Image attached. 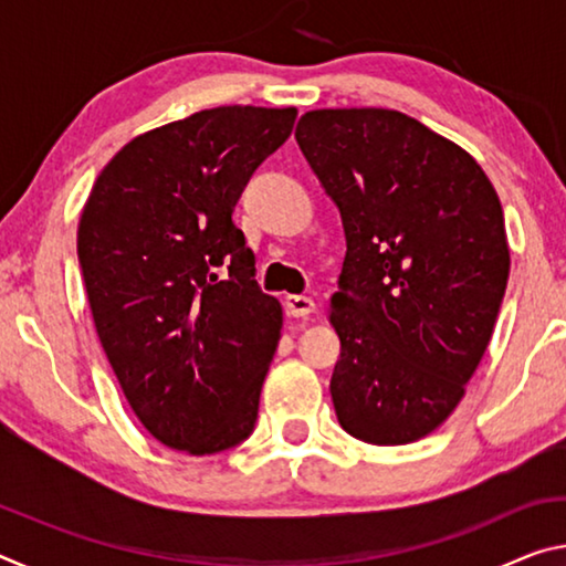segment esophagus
Masks as SVG:
<instances>
[{
  "mask_svg": "<svg viewBox=\"0 0 566 566\" xmlns=\"http://www.w3.org/2000/svg\"><path fill=\"white\" fill-rule=\"evenodd\" d=\"M284 310L286 314H292V317H310L314 312V300L302 294H290L284 296Z\"/></svg>",
  "mask_w": 566,
  "mask_h": 566,
  "instance_id": "obj_1",
  "label": "esophagus"
}]
</instances>
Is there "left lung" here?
I'll list each match as a JSON object with an SVG mask.
<instances>
[{
  "mask_svg": "<svg viewBox=\"0 0 566 566\" xmlns=\"http://www.w3.org/2000/svg\"><path fill=\"white\" fill-rule=\"evenodd\" d=\"M294 137L347 237L334 411L361 442H417L492 339L510 280L500 197L469 151L397 109H314Z\"/></svg>",
  "mask_w": 566,
  "mask_h": 566,
  "instance_id": "8db88e82",
  "label": "left lung"
}]
</instances>
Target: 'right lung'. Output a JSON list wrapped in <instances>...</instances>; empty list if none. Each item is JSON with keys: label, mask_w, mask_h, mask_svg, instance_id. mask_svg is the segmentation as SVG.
<instances>
[{"label": "right lung", "mask_w": 566, "mask_h": 566, "mask_svg": "<svg viewBox=\"0 0 566 566\" xmlns=\"http://www.w3.org/2000/svg\"><path fill=\"white\" fill-rule=\"evenodd\" d=\"M296 109L214 107L127 142L82 209L76 254L102 349L129 407L169 449L202 457L252 434L282 304L232 222Z\"/></svg>", "instance_id": "1"}]
</instances>
